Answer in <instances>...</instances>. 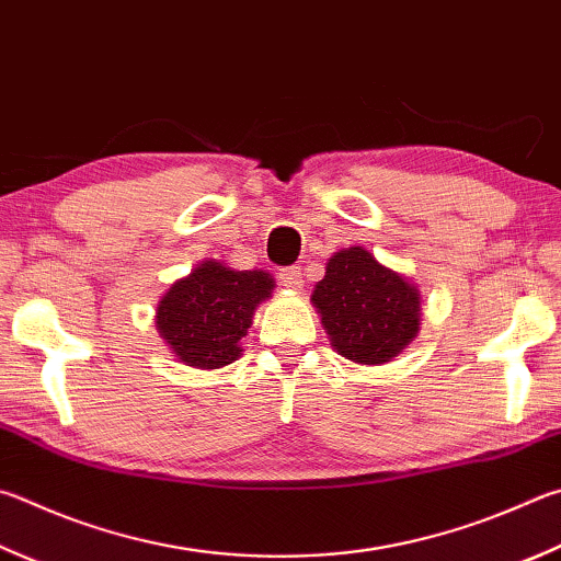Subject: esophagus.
I'll return each instance as SVG.
<instances>
[{
    "mask_svg": "<svg viewBox=\"0 0 561 561\" xmlns=\"http://www.w3.org/2000/svg\"><path fill=\"white\" fill-rule=\"evenodd\" d=\"M277 277H279V282H282V287H287V289L299 291V289L304 287L301 267H282V270L277 272Z\"/></svg>",
    "mask_w": 561,
    "mask_h": 561,
    "instance_id": "obj_1",
    "label": "esophagus"
}]
</instances>
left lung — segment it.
<instances>
[{
	"mask_svg": "<svg viewBox=\"0 0 561 561\" xmlns=\"http://www.w3.org/2000/svg\"><path fill=\"white\" fill-rule=\"evenodd\" d=\"M311 304L333 351L360 365L390 363L420 333V289L360 245L333 254Z\"/></svg>",
	"mask_w": 561,
	"mask_h": 561,
	"instance_id": "left-lung-1",
	"label": "left lung"
}]
</instances>
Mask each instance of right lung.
Returning a JSON list of instances; mask_svg holds the SVG:
<instances>
[{
  "mask_svg": "<svg viewBox=\"0 0 561 561\" xmlns=\"http://www.w3.org/2000/svg\"><path fill=\"white\" fill-rule=\"evenodd\" d=\"M264 270H232L206 260L174 282L157 307V331L183 365L216 370L240 358L257 304L272 297Z\"/></svg>",
  "mask_w": 561,
  "mask_h": 561,
  "instance_id": "right-lung-1",
  "label": "right lung"
}]
</instances>
